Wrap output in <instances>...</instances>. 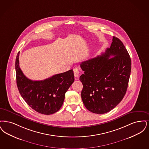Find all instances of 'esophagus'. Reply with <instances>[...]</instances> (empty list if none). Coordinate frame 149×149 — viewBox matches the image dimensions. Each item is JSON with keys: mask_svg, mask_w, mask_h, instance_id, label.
<instances>
[{"mask_svg": "<svg viewBox=\"0 0 149 149\" xmlns=\"http://www.w3.org/2000/svg\"><path fill=\"white\" fill-rule=\"evenodd\" d=\"M73 72H74V77L77 78L79 76V70L78 69V68H75L73 70Z\"/></svg>", "mask_w": 149, "mask_h": 149, "instance_id": "esophagus-1", "label": "esophagus"}]
</instances>
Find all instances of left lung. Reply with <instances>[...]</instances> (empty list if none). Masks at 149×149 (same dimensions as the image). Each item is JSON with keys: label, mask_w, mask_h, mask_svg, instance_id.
Masks as SVG:
<instances>
[{"label": "left lung", "mask_w": 149, "mask_h": 149, "mask_svg": "<svg viewBox=\"0 0 149 149\" xmlns=\"http://www.w3.org/2000/svg\"><path fill=\"white\" fill-rule=\"evenodd\" d=\"M80 66L84 71L79 80L86 108L97 114L114 109L125 95L131 70V60L123 42L113 36L110 48Z\"/></svg>", "instance_id": "8db88e82"}]
</instances>
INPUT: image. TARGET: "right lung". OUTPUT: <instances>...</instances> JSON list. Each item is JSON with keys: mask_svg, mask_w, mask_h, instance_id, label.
<instances>
[{"mask_svg": "<svg viewBox=\"0 0 149 149\" xmlns=\"http://www.w3.org/2000/svg\"><path fill=\"white\" fill-rule=\"evenodd\" d=\"M19 52L15 59L17 84L20 95L32 109L40 113L51 115L62 107L65 93L74 81L73 70L42 81L26 77L19 67Z\"/></svg>", "mask_w": 149, "mask_h": 149, "instance_id": "obj_1", "label": "right lung"}]
</instances>
